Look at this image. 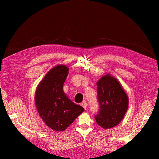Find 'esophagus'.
<instances>
[{
	"instance_id": "obj_1",
	"label": "esophagus",
	"mask_w": 159,
	"mask_h": 159,
	"mask_svg": "<svg viewBox=\"0 0 159 159\" xmlns=\"http://www.w3.org/2000/svg\"><path fill=\"white\" fill-rule=\"evenodd\" d=\"M81 106L84 108V109H85L86 110L87 107V104L86 102H83V103L81 104Z\"/></svg>"
}]
</instances>
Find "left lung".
Returning <instances> with one entry per match:
<instances>
[{
	"instance_id": "left-lung-1",
	"label": "left lung",
	"mask_w": 159,
	"mask_h": 159,
	"mask_svg": "<svg viewBox=\"0 0 159 159\" xmlns=\"http://www.w3.org/2000/svg\"><path fill=\"white\" fill-rule=\"evenodd\" d=\"M100 109L95 116L96 123L104 129L119 124L128 107V97L122 86L110 74L102 76L96 83Z\"/></svg>"
}]
</instances>
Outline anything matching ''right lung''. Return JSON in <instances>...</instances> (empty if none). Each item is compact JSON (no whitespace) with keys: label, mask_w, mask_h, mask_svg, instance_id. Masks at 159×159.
<instances>
[{"label":"right lung","mask_w":159,"mask_h":159,"mask_svg":"<svg viewBox=\"0 0 159 159\" xmlns=\"http://www.w3.org/2000/svg\"><path fill=\"white\" fill-rule=\"evenodd\" d=\"M65 65H57L48 71L37 87L35 102L42 120L55 131H64L84 109L74 104L63 87L69 73Z\"/></svg>","instance_id":"right-lung-1"}]
</instances>
